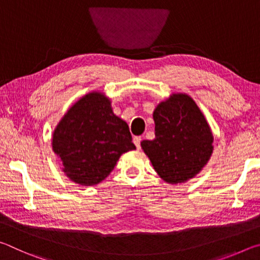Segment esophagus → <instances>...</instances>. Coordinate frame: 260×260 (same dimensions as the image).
Listing matches in <instances>:
<instances>
[{"label":"esophagus","mask_w":260,"mask_h":260,"mask_svg":"<svg viewBox=\"0 0 260 260\" xmlns=\"http://www.w3.org/2000/svg\"><path fill=\"white\" fill-rule=\"evenodd\" d=\"M141 140H142L141 139V136H135V138L133 139V142L138 149H140V147H141Z\"/></svg>","instance_id":"obj_1"}]
</instances>
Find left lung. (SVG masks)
I'll return each instance as SVG.
<instances>
[{
	"mask_svg": "<svg viewBox=\"0 0 260 260\" xmlns=\"http://www.w3.org/2000/svg\"><path fill=\"white\" fill-rule=\"evenodd\" d=\"M155 139L141 142L157 174L171 184L196 177L213 152V134L199 105L184 93H174L152 113Z\"/></svg>",
	"mask_w": 260,
	"mask_h": 260,
	"instance_id": "left-lung-1",
	"label": "left lung"
}]
</instances>
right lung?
Here are the masks:
<instances>
[{"label": "right lung", "instance_id": "1", "mask_svg": "<svg viewBox=\"0 0 260 260\" xmlns=\"http://www.w3.org/2000/svg\"><path fill=\"white\" fill-rule=\"evenodd\" d=\"M52 150L63 172L81 186L102 182L122 153L134 150L128 125L113 113L102 91H90L77 101L52 133Z\"/></svg>", "mask_w": 260, "mask_h": 260}]
</instances>
